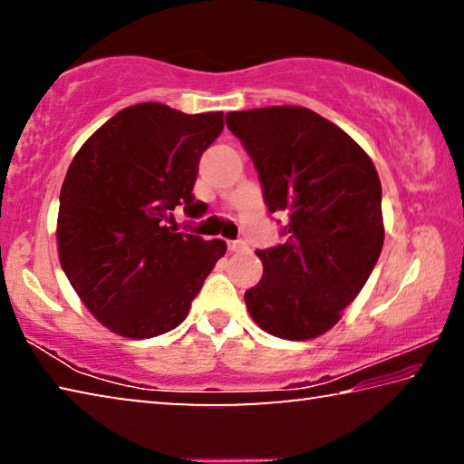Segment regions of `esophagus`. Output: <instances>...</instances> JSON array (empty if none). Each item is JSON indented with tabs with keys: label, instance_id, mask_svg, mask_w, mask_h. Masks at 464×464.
<instances>
[{
	"label": "esophagus",
	"instance_id": "obj_1",
	"mask_svg": "<svg viewBox=\"0 0 464 464\" xmlns=\"http://www.w3.org/2000/svg\"><path fill=\"white\" fill-rule=\"evenodd\" d=\"M229 246V251H235V254H239V251H247V243L241 241V239H235L227 243Z\"/></svg>",
	"mask_w": 464,
	"mask_h": 464
}]
</instances>
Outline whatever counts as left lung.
I'll list each match as a JSON object with an SVG mask.
<instances>
[{
  "instance_id": "1",
  "label": "left lung",
  "mask_w": 464,
  "mask_h": 464,
  "mask_svg": "<svg viewBox=\"0 0 464 464\" xmlns=\"http://www.w3.org/2000/svg\"><path fill=\"white\" fill-rule=\"evenodd\" d=\"M260 178L270 213L286 215L285 243L256 254L262 280L246 293L251 319L282 340L332 329L379 262L382 190L362 147L303 106L227 112Z\"/></svg>"
}]
</instances>
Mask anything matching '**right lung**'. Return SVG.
Masks as SVG:
<instances>
[{
    "mask_svg": "<svg viewBox=\"0 0 464 464\" xmlns=\"http://www.w3.org/2000/svg\"><path fill=\"white\" fill-rule=\"evenodd\" d=\"M223 112L184 114L143 102L85 140L59 196V262L85 307L124 337H155L186 319L227 243L168 227L204 213L192 188Z\"/></svg>",
    "mask_w": 464,
    "mask_h": 464,
    "instance_id": "1",
    "label": "right lung"
}]
</instances>
